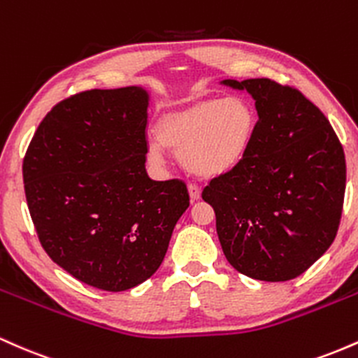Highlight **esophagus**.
<instances>
[{
	"label": "esophagus",
	"mask_w": 358,
	"mask_h": 358,
	"mask_svg": "<svg viewBox=\"0 0 358 358\" xmlns=\"http://www.w3.org/2000/svg\"><path fill=\"white\" fill-rule=\"evenodd\" d=\"M188 193H190V199L195 202V200L200 199V193H202V188L196 183H188Z\"/></svg>",
	"instance_id": "34e87169"
}]
</instances>
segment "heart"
<instances>
[{
  "label": "heart",
  "instance_id": "heart-1",
  "mask_svg": "<svg viewBox=\"0 0 358 358\" xmlns=\"http://www.w3.org/2000/svg\"><path fill=\"white\" fill-rule=\"evenodd\" d=\"M257 113L252 102L239 96L203 97L166 110L159 117L158 138L148 141V159L165 163V146L199 176H217L236 168L252 146Z\"/></svg>",
  "mask_w": 358,
  "mask_h": 358
}]
</instances>
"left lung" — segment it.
<instances>
[{
	"label": "left lung",
	"instance_id": "1",
	"mask_svg": "<svg viewBox=\"0 0 358 358\" xmlns=\"http://www.w3.org/2000/svg\"><path fill=\"white\" fill-rule=\"evenodd\" d=\"M256 101L245 158L203 188L234 269L259 281L298 278L327 252L342 219L347 165L330 121L298 89L227 79Z\"/></svg>",
	"mask_w": 358,
	"mask_h": 358
}]
</instances>
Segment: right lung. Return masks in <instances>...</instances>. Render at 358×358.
Returning <instances> with one entry per match:
<instances>
[{"label":"right lung","instance_id":"1","mask_svg":"<svg viewBox=\"0 0 358 358\" xmlns=\"http://www.w3.org/2000/svg\"><path fill=\"white\" fill-rule=\"evenodd\" d=\"M148 101L136 85L67 97L40 122L23 159L40 244L97 289H131L153 276L190 205L182 180L146 173Z\"/></svg>","mask_w":358,"mask_h":358}]
</instances>
